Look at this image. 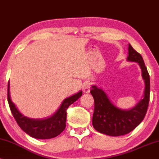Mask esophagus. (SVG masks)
<instances>
[{
    "instance_id": "1",
    "label": "esophagus",
    "mask_w": 159,
    "mask_h": 159,
    "mask_svg": "<svg viewBox=\"0 0 159 159\" xmlns=\"http://www.w3.org/2000/svg\"><path fill=\"white\" fill-rule=\"evenodd\" d=\"M91 89V84L89 82H86L82 86V89H83L84 93H89L90 92Z\"/></svg>"
}]
</instances>
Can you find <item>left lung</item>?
I'll return each mask as SVG.
<instances>
[{
  "instance_id": "left-lung-1",
  "label": "left lung",
  "mask_w": 159,
  "mask_h": 159,
  "mask_svg": "<svg viewBox=\"0 0 159 159\" xmlns=\"http://www.w3.org/2000/svg\"><path fill=\"white\" fill-rule=\"evenodd\" d=\"M127 60L136 62L142 70L145 81V91L142 99L135 107L125 111L112 104L107 94L102 89L92 86L91 94L94 97V111L92 125L97 132L109 136H120L132 132L139 125L147 113L150 99V75L140 54L129 44Z\"/></svg>"
}]
</instances>
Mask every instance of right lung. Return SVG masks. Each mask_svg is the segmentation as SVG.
Here are the masks:
<instances>
[{
    "instance_id": "obj_1",
    "label": "right lung",
    "mask_w": 159,
    "mask_h": 159,
    "mask_svg": "<svg viewBox=\"0 0 159 159\" xmlns=\"http://www.w3.org/2000/svg\"><path fill=\"white\" fill-rule=\"evenodd\" d=\"M9 81L8 84V102L12 115L20 127L25 133L36 139H51L60 134L66 126L67 110L71 104L81 97L82 92H79L65 99L57 111L51 117L46 119H31L24 116L15 105L12 102L10 97Z\"/></svg>"
}]
</instances>
